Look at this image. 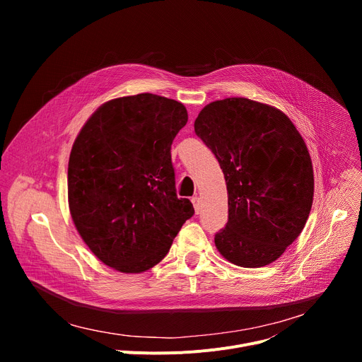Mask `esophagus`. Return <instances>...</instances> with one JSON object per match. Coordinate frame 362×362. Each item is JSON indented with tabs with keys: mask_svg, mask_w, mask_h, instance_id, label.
<instances>
[{
	"mask_svg": "<svg viewBox=\"0 0 362 362\" xmlns=\"http://www.w3.org/2000/svg\"><path fill=\"white\" fill-rule=\"evenodd\" d=\"M192 203H193V208H194V212L199 214L200 209H202V203H200V197L197 196H193L192 197Z\"/></svg>",
	"mask_w": 362,
	"mask_h": 362,
	"instance_id": "1",
	"label": "esophagus"
}]
</instances>
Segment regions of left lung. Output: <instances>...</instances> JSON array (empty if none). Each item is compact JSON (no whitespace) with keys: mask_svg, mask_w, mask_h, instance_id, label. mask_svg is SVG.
Masks as SVG:
<instances>
[{"mask_svg":"<svg viewBox=\"0 0 362 362\" xmlns=\"http://www.w3.org/2000/svg\"><path fill=\"white\" fill-rule=\"evenodd\" d=\"M194 132L216 156L228 187L218 250L242 268L272 264L313 208L314 170L303 139L281 110L243 97L203 107Z\"/></svg>","mask_w":362,"mask_h":362,"instance_id":"8db88e82","label":"left lung"}]
</instances>
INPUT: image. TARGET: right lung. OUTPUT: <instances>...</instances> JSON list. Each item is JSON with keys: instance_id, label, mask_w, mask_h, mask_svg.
I'll use <instances>...</instances> for the list:
<instances>
[{"instance_id": "1", "label": "right lung", "mask_w": 362, "mask_h": 362, "mask_svg": "<svg viewBox=\"0 0 362 362\" xmlns=\"http://www.w3.org/2000/svg\"><path fill=\"white\" fill-rule=\"evenodd\" d=\"M186 123L182 103L141 93L100 106L73 144V222L90 250L119 272L159 264L194 214L192 202L176 194L170 154Z\"/></svg>"}]
</instances>
